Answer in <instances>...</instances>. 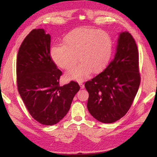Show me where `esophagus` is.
I'll use <instances>...</instances> for the list:
<instances>
[{
	"mask_svg": "<svg viewBox=\"0 0 157 157\" xmlns=\"http://www.w3.org/2000/svg\"><path fill=\"white\" fill-rule=\"evenodd\" d=\"M78 84H79V85H80V88L82 89V88H84V84L82 82H78Z\"/></svg>",
	"mask_w": 157,
	"mask_h": 157,
	"instance_id": "34e87169",
	"label": "esophagus"
}]
</instances>
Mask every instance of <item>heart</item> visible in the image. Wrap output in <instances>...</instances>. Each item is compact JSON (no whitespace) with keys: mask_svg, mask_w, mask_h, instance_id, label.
<instances>
[{"mask_svg":"<svg viewBox=\"0 0 157 157\" xmlns=\"http://www.w3.org/2000/svg\"><path fill=\"white\" fill-rule=\"evenodd\" d=\"M113 41L109 33L98 29L76 30L65 37L63 43H55L50 50V56L58 67L69 70L66 77L83 80L89 77L92 70L103 69L110 60ZM78 57H77V56Z\"/></svg>","mask_w":157,"mask_h":157,"instance_id":"b5f03b06","label":"heart"}]
</instances>
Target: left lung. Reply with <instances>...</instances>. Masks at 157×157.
Here are the masks:
<instances>
[{
    "instance_id": "obj_1",
    "label": "left lung",
    "mask_w": 157,
    "mask_h": 157,
    "mask_svg": "<svg viewBox=\"0 0 157 157\" xmlns=\"http://www.w3.org/2000/svg\"><path fill=\"white\" fill-rule=\"evenodd\" d=\"M140 82L136 42L130 33L122 32L111 62L101 73L84 84L89 94L88 111L103 123L121 119L130 109Z\"/></svg>"
}]
</instances>
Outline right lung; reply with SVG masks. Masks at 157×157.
<instances>
[{
  "instance_id": "obj_1",
  "label": "right lung",
  "mask_w": 157,
  "mask_h": 157,
  "mask_svg": "<svg viewBox=\"0 0 157 157\" xmlns=\"http://www.w3.org/2000/svg\"><path fill=\"white\" fill-rule=\"evenodd\" d=\"M50 40L44 29H33L22 42L16 61L19 94L31 117L46 126L57 124L67 115L80 90L73 80L59 85L62 72L52 59Z\"/></svg>"
}]
</instances>
